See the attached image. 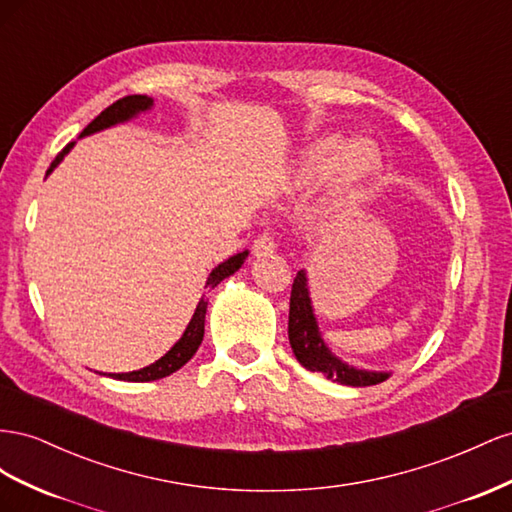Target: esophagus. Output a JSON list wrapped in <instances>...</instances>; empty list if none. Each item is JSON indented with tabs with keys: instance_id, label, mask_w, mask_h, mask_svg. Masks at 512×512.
Masks as SVG:
<instances>
[{
	"instance_id": "esophagus-1",
	"label": "esophagus",
	"mask_w": 512,
	"mask_h": 512,
	"mask_svg": "<svg viewBox=\"0 0 512 512\" xmlns=\"http://www.w3.org/2000/svg\"><path fill=\"white\" fill-rule=\"evenodd\" d=\"M274 251H276V240H274V236H270V233H264V236H259L253 242V253L257 257H268Z\"/></svg>"
}]
</instances>
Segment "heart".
I'll use <instances>...</instances> for the list:
<instances>
[{
	"label": "heart",
	"instance_id": "obj_1",
	"mask_svg": "<svg viewBox=\"0 0 512 512\" xmlns=\"http://www.w3.org/2000/svg\"><path fill=\"white\" fill-rule=\"evenodd\" d=\"M339 150L337 139L321 141L311 154L304 158V163L298 171V182L309 184L317 175L324 171L330 160ZM379 169V150L371 141H356L345 148L332 163L330 171V191L337 199L349 197L358 193L360 188L367 184Z\"/></svg>",
	"mask_w": 512,
	"mask_h": 512
}]
</instances>
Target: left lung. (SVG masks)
I'll list each match as a JSON object with an SVG mask.
<instances>
[{
    "label": "left lung",
    "instance_id": "obj_1",
    "mask_svg": "<svg viewBox=\"0 0 512 512\" xmlns=\"http://www.w3.org/2000/svg\"><path fill=\"white\" fill-rule=\"evenodd\" d=\"M289 345L294 349V354L304 369L326 375L328 379H332V382L362 388V386H375L388 377V373L354 369L330 354V349L324 345V339H321V334L317 330L309 289H306L304 270L296 274L294 285H291Z\"/></svg>",
    "mask_w": 512,
    "mask_h": 512
}]
</instances>
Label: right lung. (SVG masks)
Returning <instances> with one entry per match:
<instances>
[{
    "label": "right lung",
    "mask_w": 512,
    "mask_h": 512,
    "mask_svg": "<svg viewBox=\"0 0 512 512\" xmlns=\"http://www.w3.org/2000/svg\"><path fill=\"white\" fill-rule=\"evenodd\" d=\"M150 107H152V98H148V96H141V94L124 96L120 100H115L113 105H109L100 115H96V118L83 128L81 137L83 135H92V133H96V130L113 126V124H118V122H124L128 118H133L135 113L145 111V109H150ZM72 145H75V141H70L66 148L55 156V160L51 163L47 175L53 171L55 165H60V160L64 158V154H68V150L72 148ZM244 257H246V251L229 257L227 261H223L221 266L214 268L212 274L208 276L206 287H216L223 279H227V276H231L233 272H236L244 264ZM206 309H208V300L201 298L199 304H197V311H195V315L191 319V324L186 326V330L182 334V339L175 343L163 358L156 360L154 364H150V367H143V369L133 371V373H118V375H113V377L115 379H124V382H154V379L167 377V375L178 371L180 367H184V364L195 356V352H197L201 341H203V324H206Z\"/></svg>",
    "instance_id": "right-lung-1"
}]
</instances>
